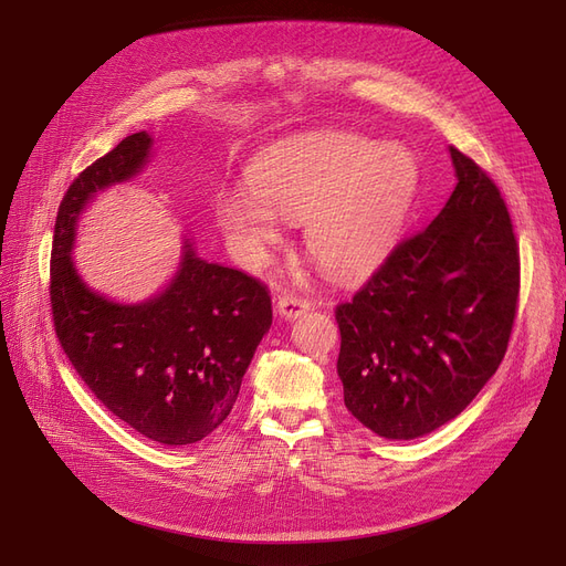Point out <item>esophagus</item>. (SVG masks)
Listing matches in <instances>:
<instances>
[{
  "label": "esophagus",
  "mask_w": 566,
  "mask_h": 566,
  "mask_svg": "<svg viewBox=\"0 0 566 566\" xmlns=\"http://www.w3.org/2000/svg\"><path fill=\"white\" fill-rule=\"evenodd\" d=\"M307 310H312V301L303 298V296H293V293H284V296L277 298V312L284 318H298L301 314H305Z\"/></svg>",
  "instance_id": "esophagus-1"
}]
</instances>
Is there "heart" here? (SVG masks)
Masks as SVG:
<instances>
[{"mask_svg": "<svg viewBox=\"0 0 566 566\" xmlns=\"http://www.w3.org/2000/svg\"><path fill=\"white\" fill-rule=\"evenodd\" d=\"M419 180V159L407 145L312 134L256 161L252 187L219 193L217 222L250 265L268 261L280 219L303 222L305 250L324 273L360 277L392 250Z\"/></svg>", "mask_w": 566, "mask_h": 566, "instance_id": "1", "label": "heart"}]
</instances>
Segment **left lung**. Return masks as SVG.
Wrapping results in <instances>:
<instances>
[{"label": "left lung", "mask_w": 566, "mask_h": 566, "mask_svg": "<svg viewBox=\"0 0 566 566\" xmlns=\"http://www.w3.org/2000/svg\"><path fill=\"white\" fill-rule=\"evenodd\" d=\"M451 159L458 185L432 224L335 307L344 405L386 439L455 419L497 373L518 310L521 254L502 193L453 145Z\"/></svg>", "instance_id": "obj_1"}]
</instances>
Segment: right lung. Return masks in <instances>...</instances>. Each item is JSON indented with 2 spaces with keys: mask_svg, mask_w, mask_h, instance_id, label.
Listing matches in <instances>:
<instances>
[{
  "mask_svg": "<svg viewBox=\"0 0 566 566\" xmlns=\"http://www.w3.org/2000/svg\"><path fill=\"white\" fill-rule=\"evenodd\" d=\"M150 145L145 132L132 134L69 185L53 238L51 310L62 349L96 400L147 439L185 447L231 413L273 303L256 277L203 261L189 242L174 282L140 305L113 303L78 277L69 252L81 210L94 191L136 176Z\"/></svg>",
  "mask_w": 566,
  "mask_h": 566,
  "instance_id": "add662e5",
  "label": "right lung"
}]
</instances>
